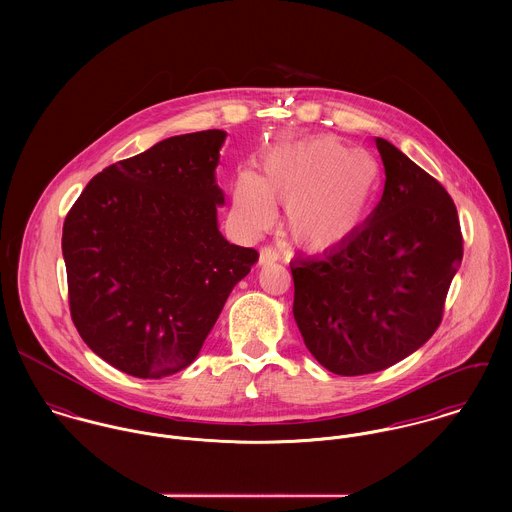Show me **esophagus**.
Returning a JSON list of instances; mask_svg holds the SVG:
<instances>
[{"label":"esophagus","mask_w":512,"mask_h":512,"mask_svg":"<svg viewBox=\"0 0 512 512\" xmlns=\"http://www.w3.org/2000/svg\"><path fill=\"white\" fill-rule=\"evenodd\" d=\"M276 260H280V252L274 248V246H262L260 248V258H258V262L264 266V264H272V262H276Z\"/></svg>","instance_id":"esophagus-1"}]
</instances>
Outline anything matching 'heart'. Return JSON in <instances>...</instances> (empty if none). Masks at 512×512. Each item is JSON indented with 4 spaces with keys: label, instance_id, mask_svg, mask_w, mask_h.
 <instances>
[{
    "label": "heart",
    "instance_id": "heart-1",
    "mask_svg": "<svg viewBox=\"0 0 512 512\" xmlns=\"http://www.w3.org/2000/svg\"><path fill=\"white\" fill-rule=\"evenodd\" d=\"M378 185V165L365 151L335 138H315L270 151L260 179L242 173L234 187V217L246 232L272 220V203L286 205V228L305 250L345 242L365 219Z\"/></svg>",
    "mask_w": 512,
    "mask_h": 512
}]
</instances>
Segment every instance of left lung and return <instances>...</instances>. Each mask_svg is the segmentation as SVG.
<instances>
[{"mask_svg":"<svg viewBox=\"0 0 512 512\" xmlns=\"http://www.w3.org/2000/svg\"><path fill=\"white\" fill-rule=\"evenodd\" d=\"M382 199L337 248L292 264L293 317L309 353L341 376L384 370L443 319L463 258L453 199L398 147L376 138Z\"/></svg>","mask_w":512,"mask_h":512,"instance_id":"1","label":"left lung"}]
</instances>
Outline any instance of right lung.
Masks as SVG:
<instances>
[{
	"label": "right lung",
	"mask_w": 512,
	"mask_h": 512,
	"mask_svg": "<svg viewBox=\"0 0 512 512\" xmlns=\"http://www.w3.org/2000/svg\"><path fill=\"white\" fill-rule=\"evenodd\" d=\"M224 138L222 130L175 136L106 167L65 219L74 327L126 374L163 378L191 365L258 260L217 226Z\"/></svg>",
	"instance_id": "right-lung-1"
}]
</instances>
